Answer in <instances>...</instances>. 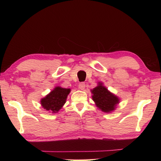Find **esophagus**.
Wrapping results in <instances>:
<instances>
[{
  "mask_svg": "<svg viewBox=\"0 0 161 161\" xmlns=\"http://www.w3.org/2000/svg\"><path fill=\"white\" fill-rule=\"evenodd\" d=\"M79 89H81V90H83V89L85 88V83L84 82H80L78 85Z\"/></svg>",
  "mask_w": 161,
  "mask_h": 161,
  "instance_id": "34e87169",
  "label": "esophagus"
}]
</instances>
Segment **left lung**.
<instances>
[{
	"instance_id": "1",
	"label": "left lung",
	"mask_w": 161,
	"mask_h": 161,
	"mask_svg": "<svg viewBox=\"0 0 161 161\" xmlns=\"http://www.w3.org/2000/svg\"><path fill=\"white\" fill-rule=\"evenodd\" d=\"M92 92L93 94L92 99L97 107L103 112H110L114 110L116 105L119 103L118 97L108 92L102 84L95 87Z\"/></svg>"
}]
</instances>
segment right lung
Segmentation results:
<instances>
[{"instance_id":"1","label":"right lung","mask_w":161,"mask_h":161,"mask_svg":"<svg viewBox=\"0 0 161 161\" xmlns=\"http://www.w3.org/2000/svg\"><path fill=\"white\" fill-rule=\"evenodd\" d=\"M69 89H64L61 87H55L54 90L41 99L42 107L47 111L53 113L58 112L66 102L67 95L69 94Z\"/></svg>"}]
</instances>
